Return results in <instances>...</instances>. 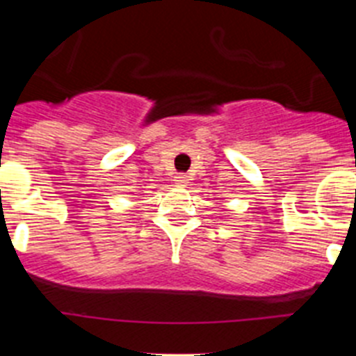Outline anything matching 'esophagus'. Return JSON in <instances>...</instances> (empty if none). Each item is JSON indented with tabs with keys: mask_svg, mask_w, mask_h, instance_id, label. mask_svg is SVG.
<instances>
[{
	"mask_svg": "<svg viewBox=\"0 0 356 356\" xmlns=\"http://www.w3.org/2000/svg\"><path fill=\"white\" fill-rule=\"evenodd\" d=\"M176 178V185H180V187H185V185L188 184V176L187 175H184V172H180V175H176L175 176Z\"/></svg>",
	"mask_w": 356,
	"mask_h": 356,
	"instance_id": "esophagus-1",
	"label": "esophagus"
}]
</instances>
